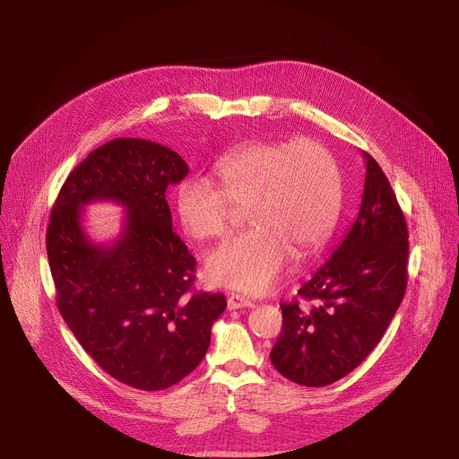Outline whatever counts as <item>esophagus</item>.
<instances>
[{"label": "esophagus", "instance_id": "obj_1", "mask_svg": "<svg viewBox=\"0 0 459 459\" xmlns=\"http://www.w3.org/2000/svg\"><path fill=\"white\" fill-rule=\"evenodd\" d=\"M227 307L229 310H238V308H247V307H254V303L239 294H230L227 299Z\"/></svg>", "mask_w": 459, "mask_h": 459}]
</instances>
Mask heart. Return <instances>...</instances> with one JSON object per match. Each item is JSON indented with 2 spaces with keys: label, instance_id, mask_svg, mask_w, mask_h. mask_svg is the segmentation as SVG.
<instances>
[{
  "label": "heart",
  "instance_id": "1",
  "mask_svg": "<svg viewBox=\"0 0 459 459\" xmlns=\"http://www.w3.org/2000/svg\"><path fill=\"white\" fill-rule=\"evenodd\" d=\"M214 176L185 179L176 192V214L194 239L225 236L236 209H248L245 232L207 257L211 281L243 294H265L294 252L307 257L331 238L342 211L336 158L314 140L255 142L223 158Z\"/></svg>",
  "mask_w": 459,
  "mask_h": 459
}]
</instances>
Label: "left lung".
I'll list each match as a JSON object with an SVG mask.
<instances>
[{"mask_svg":"<svg viewBox=\"0 0 459 459\" xmlns=\"http://www.w3.org/2000/svg\"><path fill=\"white\" fill-rule=\"evenodd\" d=\"M367 176L359 214L331 259L283 303L271 361L305 386L331 385L379 343L407 289L409 230L377 161L363 152Z\"/></svg>","mask_w":459,"mask_h":459,"instance_id":"left-lung-1","label":"left lung"}]
</instances>
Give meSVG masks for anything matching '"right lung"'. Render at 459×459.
Listing matches in <instances>:
<instances>
[{
	"label": "right lung",
	"instance_id": "obj_1",
	"mask_svg": "<svg viewBox=\"0 0 459 459\" xmlns=\"http://www.w3.org/2000/svg\"><path fill=\"white\" fill-rule=\"evenodd\" d=\"M188 174L183 158L154 142L117 138L92 151L65 179L47 229L57 308L89 356L117 381L163 390L205 358L227 299L192 292L195 259L172 232L169 185ZM126 208L120 236L94 244L82 207Z\"/></svg>",
	"mask_w": 459,
	"mask_h": 459
}]
</instances>
